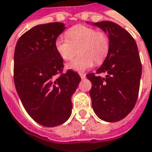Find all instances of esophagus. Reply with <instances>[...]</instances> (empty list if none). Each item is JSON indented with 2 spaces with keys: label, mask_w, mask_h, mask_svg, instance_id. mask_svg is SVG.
<instances>
[{
  "label": "esophagus",
  "mask_w": 152,
  "mask_h": 152,
  "mask_svg": "<svg viewBox=\"0 0 152 152\" xmlns=\"http://www.w3.org/2000/svg\"><path fill=\"white\" fill-rule=\"evenodd\" d=\"M79 75H80V78H81V79H84V78L86 77V74H84V73H80Z\"/></svg>",
  "instance_id": "34e87169"
}]
</instances>
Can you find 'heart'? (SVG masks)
Masks as SVG:
<instances>
[{
	"label": "heart",
	"mask_w": 152,
	"mask_h": 152,
	"mask_svg": "<svg viewBox=\"0 0 152 152\" xmlns=\"http://www.w3.org/2000/svg\"><path fill=\"white\" fill-rule=\"evenodd\" d=\"M66 39L58 37L55 48L64 61L72 60L79 49V57L67 64V68L82 72L96 64H101L110 50V40L105 33L81 24L69 28Z\"/></svg>",
	"instance_id": "heart-1"
}]
</instances>
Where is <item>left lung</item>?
Instances as JSON below:
<instances>
[{
    "label": "left lung",
    "mask_w": 152,
    "mask_h": 152,
    "mask_svg": "<svg viewBox=\"0 0 152 152\" xmlns=\"http://www.w3.org/2000/svg\"><path fill=\"white\" fill-rule=\"evenodd\" d=\"M108 32L110 50L95 74H87L92 108L102 120L113 123L124 118L134 108L138 97L142 63L134 39L120 25L111 21L94 23ZM105 73V77L99 74Z\"/></svg>",
    "instance_id": "1"
}]
</instances>
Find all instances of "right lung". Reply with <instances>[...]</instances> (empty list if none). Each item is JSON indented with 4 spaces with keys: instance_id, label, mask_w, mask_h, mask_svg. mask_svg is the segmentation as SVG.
<instances>
[{
    "instance_id": "1",
    "label": "right lung",
    "mask_w": 152,
    "mask_h": 152,
    "mask_svg": "<svg viewBox=\"0 0 152 152\" xmlns=\"http://www.w3.org/2000/svg\"><path fill=\"white\" fill-rule=\"evenodd\" d=\"M65 25L54 22L33 27L19 39L14 54V81L22 104L34 120L51 128L72 114V95L80 81L78 73L63 71L55 40Z\"/></svg>"
}]
</instances>
